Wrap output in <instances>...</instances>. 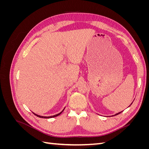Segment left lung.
<instances>
[{"instance_id": "8db88e82", "label": "left lung", "mask_w": 149, "mask_h": 149, "mask_svg": "<svg viewBox=\"0 0 149 149\" xmlns=\"http://www.w3.org/2000/svg\"><path fill=\"white\" fill-rule=\"evenodd\" d=\"M132 102L131 104H130V105L132 104ZM120 112H122V111H121V112H118V113H117V114H114V115H113V116H116V115H118L119 114H120Z\"/></svg>"}]
</instances>
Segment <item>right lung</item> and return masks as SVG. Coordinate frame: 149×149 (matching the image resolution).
<instances>
[{
  "mask_svg": "<svg viewBox=\"0 0 149 149\" xmlns=\"http://www.w3.org/2000/svg\"><path fill=\"white\" fill-rule=\"evenodd\" d=\"M65 107L63 109V110L61 112H60V113H58V114H55V115H54V116H40V115H38V114H35V113H34V112H33V113L35 115V116H37V117H38V118H45V119H49V118H55V117H57V116H60L63 112V111L65 110Z\"/></svg>",
  "mask_w": 149,
  "mask_h": 149,
  "instance_id": "add662e5",
  "label": "right lung"
}]
</instances>
